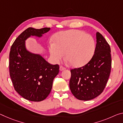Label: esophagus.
<instances>
[{
    "label": "esophagus",
    "mask_w": 123,
    "mask_h": 123,
    "mask_svg": "<svg viewBox=\"0 0 123 123\" xmlns=\"http://www.w3.org/2000/svg\"><path fill=\"white\" fill-rule=\"evenodd\" d=\"M65 69H66V68L63 67V66H61L60 67V71H63V70Z\"/></svg>",
    "instance_id": "esophagus-1"
}]
</instances>
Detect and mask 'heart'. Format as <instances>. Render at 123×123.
Instances as JSON below:
<instances>
[{
  "instance_id": "obj_1",
  "label": "heart",
  "mask_w": 123,
  "mask_h": 123,
  "mask_svg": "<svg viewBox=\"0 0 123 123\" xmlns=\"http://www.w3.org/2000/svg\"><path fill=\"white\" fill-rule=\"evenodd\" d=\"M49 45L52 60L58 63L64 56L72 66L86 65L94 54L96 44L93 37L79 30H69L58 33Z\"/></svg>"
}]
</instances>
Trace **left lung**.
<instances>
[{"instance_id": "left-lung-1", "label": "left lung", "mask_w": 123, "mask_h": 123, "mask_svg": "<svg viewBox=\"0 0 123 123\" xmlns=\"http://www.w3.org/2000/svg\"><path fill=\"white\" fill-rule=\"evenodd\" d=\"M96 42L90 61L83 67L71 70L69 87L72 94L79 100H90L100 95L110 77L112 65L110 46L98 32Z\"/></svg>"}]
</instances>
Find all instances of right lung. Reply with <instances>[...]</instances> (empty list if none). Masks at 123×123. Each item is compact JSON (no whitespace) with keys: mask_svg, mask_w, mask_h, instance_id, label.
Here are the masks:
<instances>
[{"mask_svg":"<svg viewBox=\"0 0 123 123\" xmlns=\"http://www.w3.org/2000/svg\"><path fill=\"white\" fill-rule=\"evenodd\" d=\"M50 28H28L13 42L9 54V72L13 87L29 101L39 102L51 92L54 79L59 72L58 65H52L39 55L27 51L25 40L31 36L39 37Z\"/></svg>","mask_w":123,"mask_h":123,"instance_id":"1","label":"right lung"}]
</instances>
